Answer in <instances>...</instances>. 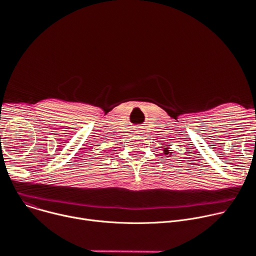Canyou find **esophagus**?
I'll use <instances>...</instances> for the list:
<instances>
[{
  "label": "esophagus",
  "instance_id": "obj_1",
  "mask_svg": "<svg viewBox=\"0 0 256 256\" xmlns=\"http://www.w3.org/2000/svg\"><path fill=\"white\" fill-rule=\"evenodd\" d=\"M142 129H144L142 127H136V129H135V131H134V134L138 135V136H142V135L144 134Z\"/></svg>",
  "mask_w": 256,
  "mask_h": 256
}]
</instances>
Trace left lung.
Wrapping results in <instances>:
<instances>
[{"instance_id": "left-lung-1", "label": "left lung", "mask_w": 256, "mask_h": 256, "mask_svg": "<svg viewBox=\"0 0 256 256\" xmlns=\"http://www.w3.org/2000/svg\"><path fill=\"white\" fill-rule=\"evenodd\" d=\"M166 151H168V150H166Z\"/></svg>"}]
</instances>
